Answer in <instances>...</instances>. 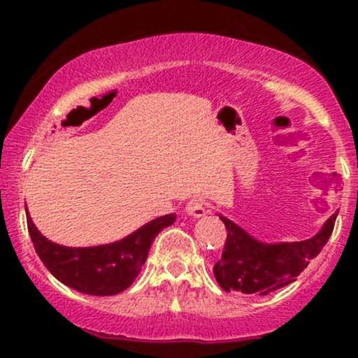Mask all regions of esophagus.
<instances>
[{
  "instance_id": "34e87169",
  "label": "esophagus",
  "mask_w": 358,
  "mask_h": 358,
  "mask_svg": "<svg viewBox=\"0 0 358 358\" xmlns=\"http://www.w3.org/2000/svg\"><path fill=\"white\" fill-rule=\"evenodd\" d=\"M187 212L188 215L195 217V219H199V217H203L205 213H207V207H205V203L202 202V200H190L187 205Z\"/></svg>"
}]
</instances>
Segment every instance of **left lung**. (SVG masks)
<instances>
[{"mask_svg":"<svg viewBox=\"0 0 358 358\" xmlns=\"http://www.w3.org/2000/svg\"><path fill=\"white\" fill-rule=\"evenodd\" d=\"M336 215L334 213L310 239L268 244L219 213L227 227V241L222 257L213 266V276L222 289L259 296L291 285L330 239Z\"/></svg>","mask_w":358,"mask_h":358,"instance_id":"8db88e82","label":"left lung"}]
</instances>
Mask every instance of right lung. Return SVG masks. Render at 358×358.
Wrapping results in <instances>:
<instances>
[{
    "instance_id": "add662e5",
    "label": "right lung",
    "mask_w": 358,
    "mask_h": 358,
    "mask_svg": "<svg viewBox=\"0 0 358 358\" xmlns=\"http://www.w3.org/2000/svg\"><path fill=\"white\" fill-rule=\"evenodd\" d=\"M175 219V213L158 217L110 244L65 248L42 236L27 208L28 232L45 268L65 286L90 296H113L133 285L155 237Z\"/></svg>"
}]
</instances>
